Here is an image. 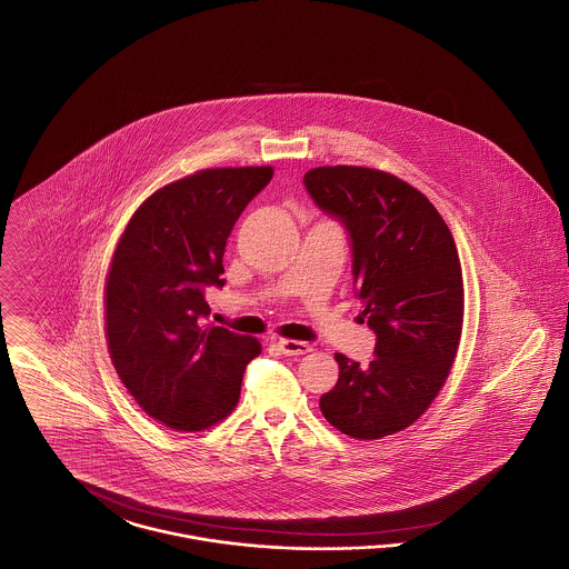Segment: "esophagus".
Here are the masks:
<instances>
[{"label": "esophagus", "instance_id": "34e87169", "mask_svg": "<svg viewBox=\"0 0 569 569\" xmlns=\"http://www.w3.org/2000/svg\"><path fill=\"white\" fill-rule=\"evenodd\" d=\"M278 347H280V351H282L284 356H289V358H299V356H306V353L310 351V345H308V342L287 340V338L278 340Z\"/></svg>", "mask_w": 569, "mask_h": 569}]
</instances>
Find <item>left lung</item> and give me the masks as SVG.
<instances>
[{
  "mask_svg": "<svg viewBox=\"0 0 569 569\" xmlns=\"http://www.w3.org/2000/svg\"><path fill=\"white\" fill-rule=\"evenodd\" d=\"M303 183L351 233L361 317L377 333L368 366L336 353L338 383L319 407L340 432L383 439L428 411L456 361L465 319L456 241L426 194L388 171L317 167Z\"/></svg>",
  "mask_w": 569,
  "mask_h": 569,
  "instance_id": "1",
  "label": "left lung"
}]
</instances>
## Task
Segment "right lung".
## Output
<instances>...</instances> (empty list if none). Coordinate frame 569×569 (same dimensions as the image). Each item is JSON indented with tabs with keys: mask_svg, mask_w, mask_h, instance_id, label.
I'll list each match as a JSON object with an SVG mask.
<instances>
[{
	"mask_svg": "<svg viewBox=\"0 0 569 569\" xmlns=\"http://www.w3.org/2000/svg\"><path fill=\"white\" fill-rule=\"evenodd\" d=\"M273 167L203 169L158 188L128 220L104 282V336L137 405L178 432L229 418L261 342L206 326L227 238Z\"/></svg>",
	"mask_w": 569,
	"mask_h": 569,
	"instance_id": "obj_1",
	"label": "right lung"
}]
</instances>
